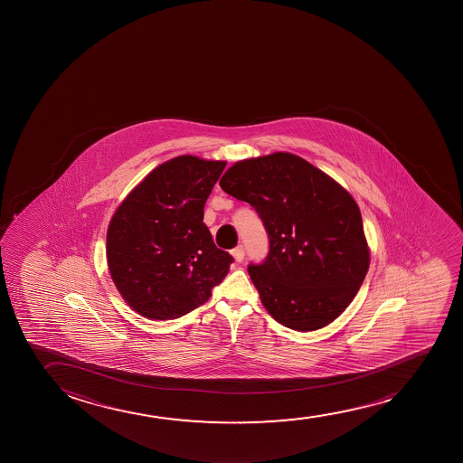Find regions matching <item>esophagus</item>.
I'll return each instance as SVG.
<instances>
[{"mask_svg":"<svg viewBox=\"0 0 463 463\" xmlns=\"http://www.w3.org/2000/svg\"><path fill=\"white\" fill-rule=\"evenodd\" d=\"M232 255H233L236 261H242V260H244V255H246V252H244V247H234L233 250H232Z\"/></svg>","mask_w":463,"mask_h":463,"instance_id":"esophagus-1","label":"esophagus"}]
</instances>
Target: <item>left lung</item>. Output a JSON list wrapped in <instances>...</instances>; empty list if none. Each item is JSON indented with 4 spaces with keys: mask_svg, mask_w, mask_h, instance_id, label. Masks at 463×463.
Instances as JSON below:
<instances>
[{
    "mask_svg": "<svg viewBox=\"0 0 463 463\" xmlns=\"http://www.w3.org/2000/svg\"><path fill=\"white\" fill-rule=\"evenodd\" d=\"M232 197L257 211L269 240L247 271L274 320L315 331L356 297L369 269L363 217L326 173L290 153L236 162L221 179Z\"/></svg>",
    "mask_w": 463,
    "mask_h": 463,
    "instance_id": "left-lung-1",
    "label": "left lung"
}]
</instances>
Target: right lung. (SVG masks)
<instances>
[{"mask_svg":"<svg viewBox=\"0 0 463 463\" xmlns=\"http://www.w3.org/2000/svg\"><path fill=\"white\" fill-rule=\"evenodd\" d=\"M225 162L179 156L130 192L107 232L111 279L124 301L155 320H175L208 301L233 257L219 249L203 208Z\"/></svg>","mask_w":463,"mask_h":463,"instance_id":"obj_1","label":"right lung"}]
</instances>
